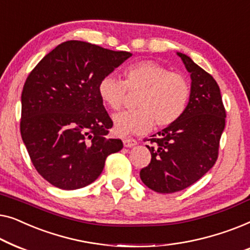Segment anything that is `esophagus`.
Wrapping results in <instances>:
<instances>
[{
	"mask_svg": "<svg viewBox=\"0 0 250 250\" xmlns=\"http://www.w3.org/2000/svg\"><path fill=\"white\" fill-rule=\"evenodd\" d=\"M137 145V140L132 139V138H125L124 139V146L126 147V148H130V147H133Z\"/></svg>",
	"mask_w": 250,
	"mask_h": 250,
	"instance_id": "1",
	"label": "esophagus"
}]
</instances>
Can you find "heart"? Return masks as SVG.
I'll return each instance as SVG.
<instances>
[{
  "mask_svg": "<svg viewBox=\"0 0 250 250\" xmlns=\"http://www.w3.org/2000/svg\"><path fill=\"white\" fill-rule=\"evenodd\" d=\"M126 90L139 91L136 98L138 108L113 117V129L120 136L147 132L154 124L157 128L173 125L185 112L190 96V85L184 76L149 60L129 65L125 82L105 76L98 83L101 100L112 110L122 107Z\"/></svg>",
  "mask_w": 250,
  "mask_h": 250,
  "instance_id": "heart-1",
  "label": "heart"
}]
</instances>
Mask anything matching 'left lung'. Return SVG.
<instances>
[{
    "mask_svg": "<svg viewBox=\"0 0 250 250\" xmlns=\"http://www.w3.org/2000/svg\"><path fill=\"white\" fill-rule=\"evenodd\" d=\"M177 54L190 73L187 107L173 125L148 139L152 160L140 171L144 185L160 194L184 190L212 168L226 125L219 85L188 55Z\"/></svg>",
    "mask_w": 250,
    "mask_h": 250,
    "instance_id": "8db88e82",
    "label": "left lung"
}]
</instances>
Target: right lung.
<instances>
[{"label":"right lung","instance_id":"add662e5","mask_svg":"<svg viewBox=\"0 0 250 250\" xmlns=\"http://www.w3.org/2000/svg\"><path fill=\"white\" fill-rule=\"evenodd\" d=\"M132 54L68 41L29 73L21 94L20 131L35 168L54 187L73 190L100 177L105 160L122 149L106 135L113 122L98 83Z\"/></svg>","mask_w":250,"mask_h":250}]
</instances>
